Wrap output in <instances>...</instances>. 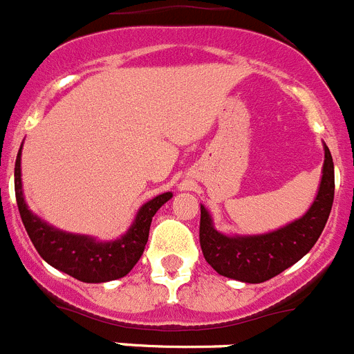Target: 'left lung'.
Segmentation results:
<instances>
[{
	"mask_svg": "<svg viewBox=\"0 0 354 354\" xmlns=\"http://www.w3.org/2000/svg\"><path fill=\"white\" fill-rule=\"evenodd\" d=\"M335 192L333 160L325 145V162L315 203L295 222L259 236L218 232L211 214L201 206L199 241L206 262L222 276L244 283H263L299 262L322 236Z\"/></svg>",
	"mask_w": 354,
	"mask_h": 354,
	"instance_id": "1",
	"label": "left lung"
}]
</instances>
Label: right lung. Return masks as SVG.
<instances>
[{
	"label": "right lung",
	"instance_id": "add662e5",
	"mask_svg": "<svg viewBox=\"0 0 354 354\" xmlns=\"http://www.w3.org/2000/svg\"><path fill=\"white\" fill-rule=\"evenodd\" d=\"M21 150L15 160V199L26 232L39 257L55 269L84 283L113 281L131 272L145 252L151 218L173 194H160L143 204L127 232L117 241L106 243L91 236L64 232L43 222L26 204L21 180Z\"/></svg>",
	"mask_w": 354,
	"mask_h": 354
}]
</instances>
